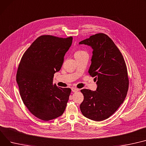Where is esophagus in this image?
I'll return each instance as SVG.
<instances>
[{
  "label": "esophagus",
  "mask_w": 146,
  "mask_h": 146,
  "mask_svg": "<svg viewBox=\"0 0 146 146\" xmlns=\"http://www.w3.org/2000/svg\"><path fill=\"white\" fill-rule=\"evenodd\" d=\"M79 90V89L76 88V87H72V91L73 92H78Z\"/></svg>",
  "instance_id": "esophagus-1"
}]
</instances>
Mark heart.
<instances>
[{"mask_svg": "<svg viewBox=\"0 0 146 146\" xmlns=\"http://www.w3.org/2000/svg\"><path fill=\"white\" fill-rule=\"evenodd\" d=\"M86 53V52L84 51H83V50H78V51H77L75 53L74 56L75 55H78V54H83V53Z\"/></svg>", "mask_w": 146, "mask_h": 146, "instance_id": "b5f03b06", "label": "heart"}]
</instances>
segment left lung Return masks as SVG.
Listing matches in <instances>:
<instances>
[{"instance_id": "8db88e82", "label": "left lung", "mask_w": 146, "mask_h": 146, "mask_svg": "<svg viewBox=\"0 0 146 146\" xmlns=\"http://www.w3.org/2000/svg\"><path fill=\"white\" fill-rule=\"evenodd\" d=\"M93 48L89 73L98 79L96 91L82 89L84 100L80 106L86 117L106 120L124 102L129 89V77L124 57L113 41L106 34L98 33L79 42Z\"/></svg>"}]
</instances>
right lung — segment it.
<instances>
[{
  "label": "right lung",
  "mask_w": 146,
  "mask_h": 146,
  "mask_svg": "<svg viewBox=\"0 0 146 146\" xmlns=\"http://www.w3.org/2000/svg\"><path fill=\"white\" fill-rule=\"evenodd\" d=\"M73 37L51 35L38 37L23 54L16 74V82L24 104L38 119L48 121L64 113L71 93L70 88L53 84Z\"/></svg>",
  "instance_id": "obj_1"
}]
</instances>
